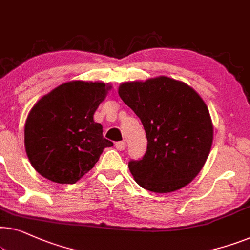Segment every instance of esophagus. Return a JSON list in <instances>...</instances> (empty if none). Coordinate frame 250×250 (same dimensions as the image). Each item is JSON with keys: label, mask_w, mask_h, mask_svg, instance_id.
<instances>
[{"label": "esophagus", "mask_w": 250, "mask_h": 250, "mask_svg": "<svg viewBox=\"0 0 250 250\" xmlns=\"http://www.w3.org/2000/svg\"><path fill=\"white\" fill-rule=\"evenodd\" d=\"M115 146H116V149H117L118 151H123V150L125 149L126 143L124 142V141H119V142L115 143Z\"/></svg>", "instance_id": "1"}]
</instances>
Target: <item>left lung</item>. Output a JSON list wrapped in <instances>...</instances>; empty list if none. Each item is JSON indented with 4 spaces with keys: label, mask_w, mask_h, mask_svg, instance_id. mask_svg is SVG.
<instances>
[{
    "label": "left lung",
    "mask_w": 250,
    "mask_h": 250,
    "mask_svg": "<svg viewBox=\"0 0 250 250\" xmlns=\"http://www.w3.org/2000/svg\"><path fill=\"white\" fill-rule=\"evenodd\" d=\"M118 95L146 133V154L128 162L135 182L154 193L189 184L203 168L213 141L203 99L184 82L167 77L123 83Z\"/></svg>",
    "instance_id": "1"
}]
</instances>
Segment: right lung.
<instances>
[{"mask_svg": "<svg viewBox=\"0 0 250 250\" xmlns=\"http://www.w3.org/2000/svg\"><path fill=\"white\" fill-rule=\"evenodd\" d=\"M108 89L101 82H67L32 107L24 146L36 171L52 182L74 184L93 168L104 147L113 146L93 121Z\"/></svg>", "mask_w": 250, "mask_h": 250, "instance_id": "1", "label": "right lung"}]
</instances>
